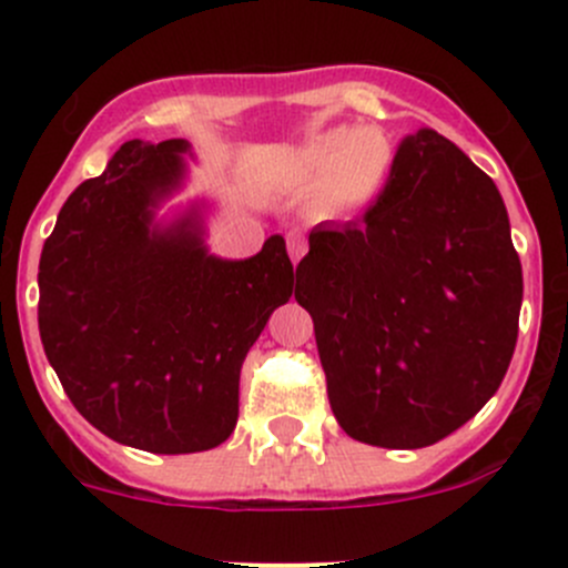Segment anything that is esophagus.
<instances>
[{"label": "esophagus", "instance_id": "esophagus-1", "mask_svg": "<svg viewBox=\"0 0 568 568\" xmlns=\"http://www.w3.org/2000/svg\"><path fill=\"white\" fill-rule=\"evenodd\" d=\"M285 244H288L291 261L300 263L302 255H305V252H307V239L302 236L300 231H288V236H285Z\"/></svg>", "mask_w": 568, "mask_h": 568}]
</instances>
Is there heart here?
Masks as SVG:
<instances>
[{"instance_id": "obj_1", "label": "heart", "mask_w": 568, "mask_h": 568, "mask_svg": "<svg viewBox=\"0 0 568 568\" xmlns=\"http://www.w3.org/2000/svg\"><path fill=\"white\" fill-rule=\"evenodd\" d=\"M395 170V142L382 125H335L318 131L291 159V175L318 181L316 205L329 216L371 209Z\"/></svg>"}]
</instances>
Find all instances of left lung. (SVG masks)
<instances>
[{"label": "left lung", "instance_id": "8db88e82", "mask_svg": "<svg viewBox=\"0 0 568 568\" xmlns=\"http://www.w3.org/2000/svg\"><path fill=\"white\" fill-rule=\"evenodd\" d=\"M294 296L343 432L395 450L439 443L497 393L517 346L523 263L495 181L415 131L363 222L313 227Z\"/></svg>", "mask_w": 568, "mask_h": 568}]
</instances>
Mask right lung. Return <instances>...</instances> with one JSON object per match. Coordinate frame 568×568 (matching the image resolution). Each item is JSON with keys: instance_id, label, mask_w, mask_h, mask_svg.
I'll return each instance as SVG.
<instances>
[{"instance_id": "right-lung-1", "label": "right lung", "mask_w": 568, "mask_h": 568, "mask_svg": "<svg viewBox=\"0 0 568 568\" xmlns=\"http://www.w3.org/2000/svg\"><path fill=\"white\" fill-rule=\"evenodd\" d=\"M186 140H129L79 183L38 268L43 352L79 415L148 454H197L239 420V376L294 296L283 236L244 261L205 247L203 200L156 220L186 181Z\"/></svg>"}]
</instances>
